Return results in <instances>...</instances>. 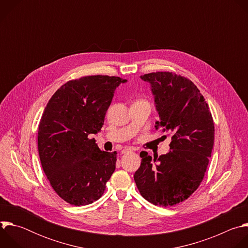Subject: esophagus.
Returning a JSON list of instances; mask_svg holds the SVG:
<instances>
[{
  "label": "esophagus",
  "instance_id": "obj_1",
  "mask_svg": "<svg viewBox=\"0 0 248 248\" xmlns=\"http://www.w3.org/2000/svg\"><path fill=\"white\" fill-rule=\"evenodd\" d=\"M130 151H133V149H131V148H124V149L122 150V153H123V154H125V153L130 152Z\"/></svg>",
  "mask_w": 248,
  "mask_h": 248
}]
</instances>
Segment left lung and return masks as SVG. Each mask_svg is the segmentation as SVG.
<instances>
[{
    "instance_id": "left-lung-1",
    "label": "left lung",
    "mask_w": 248,
    "mask_h": 248,
    "mask_svg": "<svg viewBox=\"0 0 248 248\" xmlns=\"http://www.w3.org/2000/svg\"><path fill=\"white\" fill-rule=\"evenodd\" d=\"M150 84L162 128L171 137L170 151L154 157L140 152L134 182L150 203L167 207L187 199L200 186L214 145V123L208 104L189 79L168 72L141 76Z\"/></svg>"
}]
</instances>
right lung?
Listing matches in <instances>:
<instances>
[{
	"instance_id": "1",
	"label": "right lung",
	"mask_w": 248,
	"mask_h": 248,
	"mask_svg": "<svg viewBox=\"0 0 248 248\" xmlns=\"http://www.w3.org/2000/svg\"><path fill=\"white\" fill-rule=\"evenodd\" d=\"M126 79L91 76L70 80L49 100L38 129L43 170L57 194L75 206L98 200L116 169L117 152L101 151V131L116 88Z\"/></svg>"
}]
</instances>
